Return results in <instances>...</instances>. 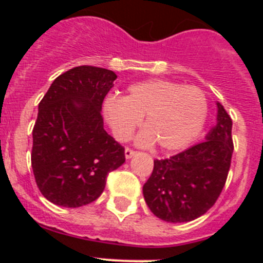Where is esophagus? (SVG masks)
Instances as JSON below:
<instances>
[{"mask_svg": "<svg viewBox=\"0 0 263 263\" xmlns=\"http://www.w3.org/2000/svg\"><path fill=\"white\" fill-rule=\"evenodd\" d=\"M134 154H136V152H134V150H132V148H129V147L125 148V157H126V159L132 158Z\"/></svg>", "mask_w": 263, "mask_h": 263, "instance_id": "34e87169", "label": "esophagus"}]
</instances>
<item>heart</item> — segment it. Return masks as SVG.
<instances>
[{
    "label": "heart",
    "mask_w": 263,
    "mask_h": 263,
    "mask_svg": "<svg viewBox=\"0 0 263 263\" xmlns=\"http://www.w3.org/2000/svg\"><path fill=\"white\" fill-rule=\"evenodd\" d=\"M208 108L200 88L167 79L134 83L126 96H108L103 106L116 138L126 141L145 116L146 129L137 141L142 145L158 142L164 150H179L194 142L205 125Z\"/></svg>",
    "instance_id": "1"
}]
</instances>
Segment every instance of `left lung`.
I'll return each instance as SVG.
<instances>
[{
  "instance_id": "1",
  "label": "left lung",
  "mask_w": 263,
  "mask_h": 263,
  "mask_svg": "<svg viewBox=\"0 0 263 263\" xmlns=\"http://www.w3.org/2000/svg\"><path fill=\"white\" fill-rule=\"evenodd\" d=\"M233 154L232 118L217 103V124L205 141L167 159H155L143 184L153 213L168 222H187L212 208L227 182Z\"/></svg>"
}]
</instances>
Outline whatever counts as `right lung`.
Here are the masks:
<instances>
[{
  "label": "right lung",
  "instance_id": "right-lung-1",
  "mask_svg": "<svg viewBox=\"0 0 263 263\" xmlns=\"http://www.w3.org/2000/svg\"><path fill=\"white\" fill-rule=\"evenodd\" d=\"M117 75L80 66L58 76L38 106L31 167L51 203L78 208L103 194L106 176L125 162V148L104 129L101 105Z\"/></svg>",
  "mask_w": 263,
  "mask_h": 263
}]
</instances>
